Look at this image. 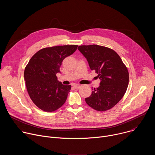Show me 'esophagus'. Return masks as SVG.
<instances>
[{"instance_id":"34e87169","label":"esophagus","mask_w":155,"mask_h":155,"mask_svg":"<svg viewBox=\"0 0 155 155\" xmlns=\"http://www.w3.org/2000/svg\"><path fill=\"white\" fill-rule=\"evenodd\" d=\"M80 87V84H76L74 85V87L75 88V89H78V88H79Z\"/></svg>"}]
</instances>
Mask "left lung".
Segmentation results:
<instances>
[{
  "label": "left lung",
  "mask_w": 155,
  "mask_h": 155,
  "mask_svg": "<svg viewBox=\"0 0 155 155\" xmlns=\"http://www.w3.org/2000/svg\"><path fill=\"white\" fill-rule=\"evenodd\" d=\"M78 50L101 80L100 86L85 98L86 104L99 112L112 108L127 90L129 77L126 66L117 53L110 48L90 45L79 46Z\"/></svg>",
  "instance_id": "left-lung-1"
}]
</instances>
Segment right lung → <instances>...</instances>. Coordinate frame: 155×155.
<instances>
[{
  "label": "right lung",
  "instance_id": "add662e5",
  "mask_svg": "<svg viewBox=\"0 0 155 155\" xmlns=\"http://www.w3.org/2000/svg\"><path fill=\"white\" fill-rule=\"evenodd\" d=\"M77 47L71 45L42 48L26 66L24 77L27 91L34 104L43 111H56L66 101L71 86L62 84L56 74L60 72L62 61Z\"/></svg>",
  "mask_w": 155,
  "mask_h": 155
}]
</instances>
